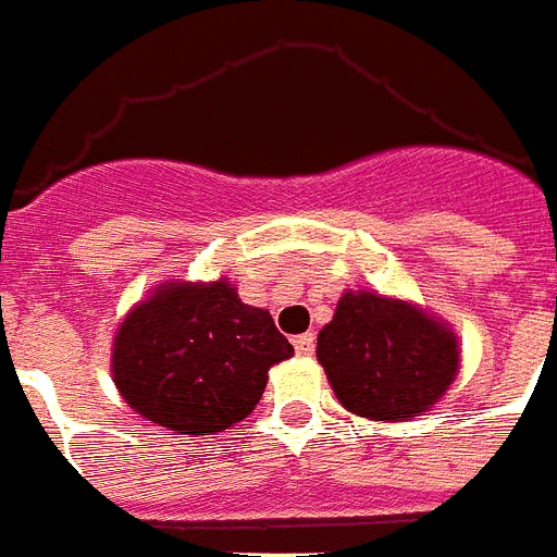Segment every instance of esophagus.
<instances>
[{
	"label": "esophagus",
	"instance_id": "1",
	"mask_svg": "<svg viewBox=\"0 0 557 557\" xmlns=\"http://www.w3.org/2000/svg\"><path fill=\"white\" fill-rule=\"evenodd\" d=\"M314 346H318V341H314V334L311 332L297 334V337H294V349H297V355H302V357L314 355Z\"/></svg>",
	"mask_w": 557,
	"mask_h": 557
}]
</instances>
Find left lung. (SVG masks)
Instances as JSON below:
<instances>
[{"instance_id":"8db88e82","label":"left lung","mask_w":557,"mask_h":557,"mask_svg":"<svg viewBox=\"0 0 557 557\" xmlns=\"http://www.w3.org/2000/svg\"><path fill=\"white\" fill-rule=\"evenodd\" d=\"M334 395L360 418L409 420L432 409L458 372V343L423 311L372 292L343 294L318 334Z\"/></svg>"}]
</instances>
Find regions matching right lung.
<instances>
[{
	"instance_id": "add662e5",
	"label": "right lung",
	"mask_w": 557,
	"mask_h": 557,
	"mask_svg": "<svg viewBox=\"0 0 557 557\" xmlns=\"http://www.w3.org/2000/svg\"><path fill=\"white\" fill-rule=\"evenodd\" d=\"M292 355L269 311L246 306L225 280L171 283L120 325L111 369L131 409L197 437L246 418L271 366Z\"/></svg>"
}]
</instances>
